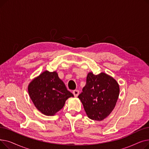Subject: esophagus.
<instances>
[{"mask_svg":"<svg viewBox=\"0 0 149 149\" xmlns=\"http://www.w3.org/2000/svg\"><path fill=\"white\" fill-rule=\"evenodd\" d=\"M73 94L75 96V97H78V95H79V90H74L73 91Z\"/></svg>","mask_w":149,"mask_h":149,"instance_id":"34e87169","label":"esophagus"}]
</instances>
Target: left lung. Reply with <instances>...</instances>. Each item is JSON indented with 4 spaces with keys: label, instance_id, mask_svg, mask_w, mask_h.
<instances>
[{
    "label": "left lung",
    "instance_id": "obj_1",
    "mask_svg": "<svg viewBox=\"0 0 149 149\" xmlns=\"http://www.w3.org/2000/svg\"><path fill=\"white\" fill-rule=\"evenodd\" d=\"M78 96L88 116L91 120L101 121L109 115L118 98L120 88L112 77L101 72H89L86 84Z\"/></svg>",
    "mask_w": 149,
    "mask_h": 149
}]
</instances>
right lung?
Returning <instances> with one entry per match:
<instances>
[{
    "label": "right lung",
    "mask_w": 149,
    "mask_h": 149,
    "mask_svg": "<svg viewBox=\"0 0 149 149\" xmlns=\"http://www.w3.org/2000/svg\"><path fill=\"white\" fill-rule=\"evenodd\" d=\"M28 93L38 110L48 116L56 114L63 107L68 98L74 97L59 79L57 73L48 70L29 83Z\"/></svg>",
    "instance_id": "obj_1"
}]
</instances>
